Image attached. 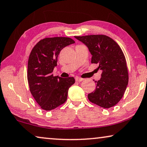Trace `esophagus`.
<instances>
[{
	"label": "esophagus",
	"instance_id": "1",
	"mask_svg": "<svg viewBox=\"0 0 147 147\" xmlns=\"http://www.w3.org/2000/svg\"><path fill=\"white\" fill-rule=\"evenodd\" d=\"M83 80H84V79L81 78H80V77H76V82H82Z\"/></svg>",
	"mask_w": 147,
	"mask_h": 147
}]
</instances>
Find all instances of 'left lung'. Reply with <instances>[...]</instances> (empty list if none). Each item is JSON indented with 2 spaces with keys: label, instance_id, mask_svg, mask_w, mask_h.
<instances>
[{
  "label": "left lung",
  "instance_id": "1",
  "mask_svg": "<svg viewBox=\"0 0 147 147\" xmlns=\"http://www.w3.org/2000/svg\"><path fill=\"white\" fill-rule=\"evenodd\" d=\"M88 48L91 63H98L101 78L95 89L88 94L91 103L103 108L115 106L123 96L129 82L126 59L119 46L105 35L75 36Z\"/></svg>",
  "mask_w": 147,
  "mask_h": 147
}]
</instances>
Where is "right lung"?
Returning <instances> with one entry per match:
<instances>
[{
  "instance_id": "right-lung-1",
  "label": "right lung",
  "mask_w": 147,
  "mask_h": 147,
  "mask_svg": "<svg viewBox=\"0 0 147 147\" xmlns=\"http://www.w3.org/2000/svg\"><path fill=\"white\" fill-rule=\"evenodd\" d=\"M75 43L66 37L46 38L36 44L28 62V82L30 91L42 109L50 111L64 103L73 77L62 78L52 74L58 56L65 46Z\"/></svg>"
}]
</instances>
